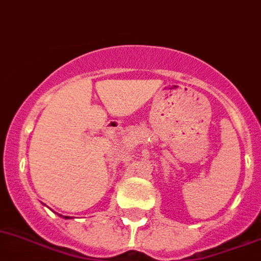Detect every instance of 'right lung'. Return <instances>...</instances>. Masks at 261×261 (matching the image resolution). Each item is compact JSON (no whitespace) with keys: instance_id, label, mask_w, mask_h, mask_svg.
I'll return each instance as SVG.
<instances>
[{"instance_id":"add662e5","label":"right lung","mask_w":261,"mask_h":261,"mask_svg":"<svg viewBox=\"0 0 261 261\" xmlns=\"http://www.w3.org/2000/svg\"><path fill=\"white\" fill-rule=\"evenodd\" d=\"M64 218H70V217H64Z\"/></svg>"}]
</instances>
